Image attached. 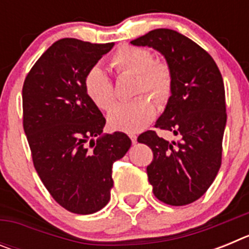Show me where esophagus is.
Masks as SVG:
<instances>
[{
	"label": "esophagus",
	"mask_w": 249,
	"mask_h": 249,
	"mask_svg": "<svg viewBox=\"0 0 249 249\" xmlns=\"http://www.w3.org/2000/svg\"><path fill=\"white\" fill-rule=\"evenodd\" d=\"M129 138H131L132 143H133V144L137 143V136H136V135H129Z\"/></svg>",
	"instance_id": "34e87169"
}]
</instances>
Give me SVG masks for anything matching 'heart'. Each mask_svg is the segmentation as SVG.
<instances>
[{"label": "heart", "mask_w": 249, "mask_h": 249, "mask_svg": "<svg viewBox=\"0 0 249 249\" xmlns=\"http://www.w3.org/2000/svg\"><path fill=\"white\" fill-rule=\"evenodd\" d=\"M109 65L117 76H136L133 94H140L131 102L116 106L109 112L107 117L109 128L127 133L141 131L156 116V105L150 96L158 105H164L172 96V68L164 59L153 58L147 48L131 45L121 46L111 56ZM83 89L92 103L102 111L111 109L116 102L112 80L98 66H93L86 72Z\"/></svg>", "instance_id": "b5f03b06"}]
</instances>
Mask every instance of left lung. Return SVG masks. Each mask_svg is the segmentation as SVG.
<instances>
[{
	"mask_svg": "<svg viewBox=\"0 0 249 249\" xmlns=\"http://www.w3.org/2000/svg\"><path fill=\"white\" fill-rule=\"evenodd\" d=\"M131 43L160 51L172 68V96L155 127L181 140L168 142L146 131L137 141L153 152L147 175L156 198L186 206L207 192L221 167L227 122L223 78L211 54L177 31L157 28Z\"/></svg>",
	"mask_w": 249,
	"mask_h": 249,
	"instance_id": "1",
	"label": "left lung"
}]
</instances>
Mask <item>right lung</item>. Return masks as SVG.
I'll list each match as a JSON object with an SVG mask.
<instances>
[{"instance_id":"add662e5","label":"right lung","mask_w":249,"mask_h":249,"mask_svg":"<svg viewBox=\"0 0 249 249\" xmlns=\"http://www.w3.org/2000/svg\"><path fill=\"white\" fill-rule=\"evenodd\" d=\"M113 45L58 39L22 87L23 129L35 168L54 201L77 214L108 203L112 166L131 147L123 132L102 136L105 117L83 89L86 72Z\"/></svg>"}]
</instances>
